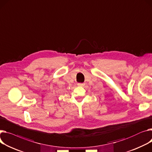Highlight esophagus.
Instances as JSON below:
<instances>
[{
    "instance_id": "obj_1",
    "label": "esophagus",
    "mask_w": 152,
    "mask_h": 152,
    "mask_svg": "<svg viewBox=\"0 0 152 152\" xmlns=\"http://www.w3.org/2000/svg\"><path fill=\"white\" fill-rule=\"evenodd\" d=\"M77 85H78V86H80V87H83V86H84L85 84H84V83H78V84H77Z\"/></svg>"
}]
</instances>
